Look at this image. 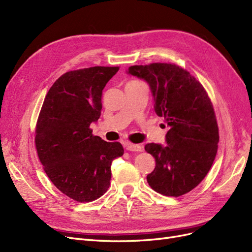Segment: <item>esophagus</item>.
I'll return each mask as SVG.
<instances>
[{
    "label": "esophagus",
    "mask_w": 252,
    "mask_h": 252,
    "mask_svg": "<svg viewBox=\"0 0 252 252\" xmlns=\"http://www.w3.org/2000/svg\"><path fill=\"white\" fill-rule=\"evenodd\" d=\"M125 147L129 151H142L143 147L139 144H132V143H126Z\"/></svg>",
    "instance_id": "34e87169"
}]
</instances>
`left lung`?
Listing matches in <instances>:
<instances>
[{"label":"left lung","mask_w":252,"mask_h":252,"mask_svg":"<svg viewBox=\"0 0 252 252\" xmlns=\"http://www.w3.org/2000/svg\"><path fill=\"white\" fill-rule=\"evenodd\" d=\"M127 73L148 83L155 111L168 127L166 146L145 145L156 158V168L147 175L149 186L168 196L191 191L210 170L220 139L207 93L193 75L174 64L134 65Z\"/></svg>","instance_id":"left-lung-1"}]
</instances>
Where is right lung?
<instances>
[{
    "instance_id": "add662e5",
    "label": "right lung",
    "mask_w": 252,
    "mask_h": 252,
    "mask_svg": "<svg viewBox=\"0 0 252 252\" xmlns=\"http://www.w3.org/2000/svg\"><path fill=\"white\" fill-rule=\"evenodd\" d=\"M119 67L68 71L45 97L35 127V147L44 170L61 192L86 203L107 191L111 163L124 154L119 142L93 134L102 110V91Z\"/></svg>"
}]
</instances>
